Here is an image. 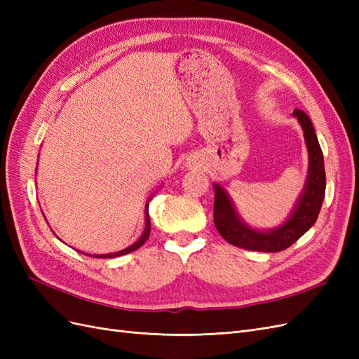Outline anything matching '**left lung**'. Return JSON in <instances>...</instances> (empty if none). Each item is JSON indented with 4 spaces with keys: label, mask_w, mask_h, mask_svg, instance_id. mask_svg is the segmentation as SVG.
I'll use <instances>...</instances> for the list:
<instances>
[{
    "label": "left lung",
    "mask_w": 359,
    "mask_h": 359,
    "mask_svg": "<svg viewBox=\"0 0 359 359\" xmlns=\"http://www.w3.org/2000/svg\"><path fill=\"white\" fill-rule=\"evenodd\" d=\"M292 116H295L302 127L309 151V170L302 193L283 223L273 229H256L241 219L229 193L222 184H212L215 191L214 224L224 240L235 247L264 253L281 252L298 241L318 220L327 187L323 154L309 115L295 109Z\"/></svg>",
    "instance_id": "obj_1"
}]
</instances>
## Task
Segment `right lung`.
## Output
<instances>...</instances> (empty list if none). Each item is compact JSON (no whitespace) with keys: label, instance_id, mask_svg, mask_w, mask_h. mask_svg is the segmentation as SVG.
<instances>
[{"label":"right lung","instance_id":"1","mask_svg":"<svg viewBox=\"0 0 359 359\" xmlns=\"http://www.w3.org/2000/svg\"><path fill=\"white\" fill-rule=\"evenodd\" d=\"M36 170H37V168H36ZM37 173V172H36ZM153 199V196H151L148 201H147V205H145V229H144V232H142V235L139 236V240L136 241V243H133L132 245H128V247H126L124 250H119V252H115V253H106V255H86V253H83V252H81V253H83V255H86V256H91V257H99V259H112V257H118V256H124V255H127V253H132V252H135V250H137L139 247H142L144 244H145V241L148 240V236H149V232H151V222H149V214H148V205H149V201Z\"/></svg>","mask_w":359,"mask_h":359}]
</instances>
